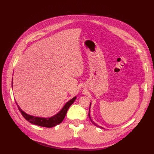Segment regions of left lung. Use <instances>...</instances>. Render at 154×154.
I'll use <instances>...</instances> for the list:
<instances>
[{"instance_id":"8db88e82","label":"left lung","mask_w":154,"mask_h":154,"mask_svg":"<svg viewBox=\"0 0 154 154\" xmlns=\"http://www.w3.org/2000/svg\"><path fill=\"white\" fill-rule=\"evenodd\" d=\"M91 103H90V107H89V119H90V120H91V122H92L94 126H97V127H99V126L97 125V124H96L95 123H94L93 121L91 120V116H90V108H91ZM99 128H103V127H100V126H99Z\"/></svg>"}]
</instances>
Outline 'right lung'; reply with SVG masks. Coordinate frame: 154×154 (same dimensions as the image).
<instances>
[{
    "label": "right lung",
    "mask_w": 154,
    "mask_h": 154,
    "mask_svg": "<svg viewBox=\"0 0 154 154\" xmlns=\"http://www.w3.org/2000/svg\"><path fill=\"white\" fill-rule=\"evenodd\" d=\"M77 99V97H73V99H71L65 103V105L63 106V108L61 109L60 112H57L56 114H55L53 116L48 117V118H43V117H38L35 116L30 115L24 112L21 108L18 106L17 103L16 102L17 106L18 108V110L20 112H21L22 115L24 116V119L28 120L29 122H30L35 125L40 126L42 127H46V128H51L57 126V124H60L62 121L63 120L64 118L66 115V113L69 109V108L70 107L72 104L74 103L75 99Z\"/></svg>",
    "instance_id": "add662e5"
}]
</instances>
